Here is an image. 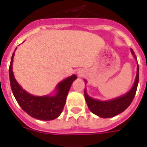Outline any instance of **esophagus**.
Masks as SVG:
<instances>
[{"instance_id": "obj_1", "label": "esophagus", "mask_w": 147, "mask_h": 147, "mask_svg": "<svg viewBox=\"0 0 147 147\" xmlns=\"http://www.w3.org/2000/svg\"><path fill=\"white\" fill-rule=\"evenodd\" d=\"M77 73H78V76H80V77H81V76H82V71H78V72H77Z\"/></svg>"}]
</instances>
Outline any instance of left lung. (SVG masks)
<instances>
[{
	"mask_svg": "<svg viewBox=\"0 0 147 147\" xmlns=\"http://www.w3.org/2000/svg\"><path fill=\"white\" fill-rule=\"evenodd\" d=\"M133 56L137 61V57L135 55L134 51L130 49ZM85 85L87 81L84 79ZM139 82V65L137 67V76L132 88L126 94L119 96L117 98H113L107 100H100L90 97L87 93V90L85 88V98L87 103V105L91 111L97 116L102 118H109L116 116L121 114L127 108L134 98L136 92H137V85Z\"/></svg>",
	"mask_w": 147,
	"mask_h": 147,
	"instance_id": "left-lung-1",
	"label": "left lung"
}]
</instances>
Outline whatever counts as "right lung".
I'll list each match as a JSON object with an SVG mask.
<instances>
[{
  "label": "right lung",
  "instance_id": "right-lung-1",
  "mask_svg": "<svg viewBox=\"0 0 147 147\" xmlns=\"http://www.w3.org/2000/svg\"><path fill=\"white\" fill-rule=\"evenodd\" d=\"M17 48L15 49V50ZM13 53L9 68V76L11 90L22 109L31 116L41 121H52L57 118L62 112L67 95L74 81L77 78L76 75L69 76L60 82L55 87L53 93L42 96H35L30 94L18 84L13 72Z\"/></svg>",
  "mask_w": 147,
  "mask_h": 147
}]
</instances>
